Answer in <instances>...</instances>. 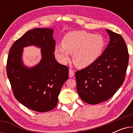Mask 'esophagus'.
Segmentation results:
<instances>
[{"instance_id": "34e87169", "label": "esophagus", "mask_w": 133, "mask_h": 133, "mask_svg": "<svg viewBox=\"0 0 133 133\" xmlns=\"http://www.w3.org/2000/svg\"><path fill=\"white\" fill-rule=\"evenodd\" d=\"M74 76V72L73 71V70H72L71 69H70L69 70V77L70 78H72Z\"/></svg>"}]
</instances>
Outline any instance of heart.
Masks as SVG:
<instances>
[{
  "mask_svg": "<svg viewBox=\"0 0 133 133\" xmlns=\"http://www.w3.org/2000/svg\"><path fill=\"white\" fill-rule=\"evenodd\" d=\"M105 46L104 37L84 31L67 33L62 40L61 45H56L54 52L56 59L62 63L70 60L78 68H84L91 65L100 57Z\"/></svg>",
  "mask_w": 133,
  "mask_h": 133,
  "instance_id": "1",
  "label": "heart"
}]
</instances>
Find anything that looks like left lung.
Returning <instances> with one entry per match:
<instances>
[{"label": "left lung", "mask_w": 133, "mask_h": 133, "mask_svg": "<svg viewBox=\"0 0 133 133\" xmlns=\"http://www.w3.org/2000/svg\"><path fill=\"white\" fill-rule=\"evenodd\" d=\"M105 30L110 41L102 54L91 65L76 72L78 94L89 104L110 99L123 84L128 65L124 39L119 34Z\"/></svg>", "instance_id": "obj_1"}]
</instances>
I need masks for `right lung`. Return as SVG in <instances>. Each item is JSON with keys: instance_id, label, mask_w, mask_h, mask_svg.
Instances as JSON below:
<instances>
[{"instance_id": "1", "label": "right lung", "mask_w": 133, "mask_h": 133, "mask_svg": "<svg viewBox=\"0 0 133 133\" xmlns=\"http://www.w3.org/2000/svg\"><path fill=\"white\" fill-rule=\"evenodd\" d=\"M51 28L29 30L11 47L7 59L6 72L14 97L30 110L47 112L55 108L58 96L68 78V68L60 64L54 57L56 42ZM41 48L42 59L32 67L23 64V48Z\"/></svg>"}]
</instances>
